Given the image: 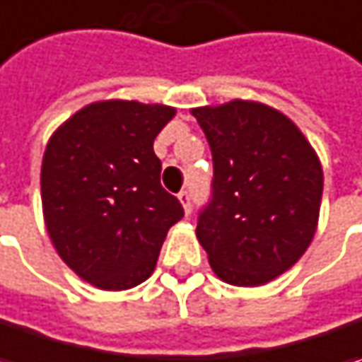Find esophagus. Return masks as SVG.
Instances as JSON below:
<instances>
[{"label": "esophagus", "mask_w": 362, "mask_h": 362, "mask_svg": "<svg viewBox=\"0 0 362 362\" xmlns=\"http://www.w3.org/2000/svg\"><path fill=\"white\" fill-rule=\"evenodd\" d=\"M177 199L181 202V206H183V209H185V214L189 216L191 211V202H189V193L187 191H181L179 195H177Z\"/></svg>", "instance_id": "1"}]
</instances>
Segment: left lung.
<instances>
[{"label":"left lung","mask_w":362,"mask_h":362,"mask_svg":"<svg viewBox=\"0 0 362 362\" xmlns=\"http://www.w3.org/2000/svg\"><path fill=\"white\" fill-rule=\"evenodd\" d=\"M214 156V195L197 240L216 277L261 287L289 271L314 240L324 171L283 112L252 100L193 107Z\"/></svg>","instance_id":"obj_1"}]
</instances>
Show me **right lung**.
Returning a JSON list of instances; mask_svg holds the SVG:
<instances>
[{
    "mask_svg": "<svg viewBox=\"0 0 362 362\" xmlns=\"http://www.w3.org/2000/svg\"><path fill=\"white\" fill-rule=\"evenodd\" d=\"M177 110L101 100L48 138L40 197L48 238L63 262L103 291L132 289L153 275L160 246L183 218L160 185L156 134Z\"/></svg>",
    "mask_w": 362,
    "mask_h": 362,
    "instance_id": "1",
    "label": "right lung"
}]
</instances>
